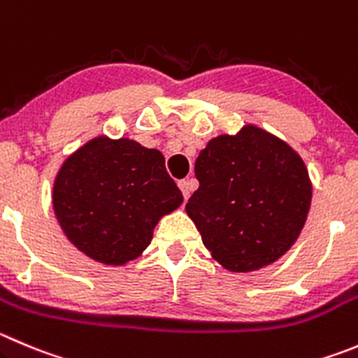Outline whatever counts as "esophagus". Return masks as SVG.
<instances>
[{
	"label": "esophagus",
	"instance_id": "obj_1",
	"mask_svg": "<svg viewBox=\"0 0 358 358\" xmlns=\"http://www.w3.org/2000/svg\"><path fill=\"white\" fill-rule=\"evenodd\" d=\"M178 187L183 194V199H189L190 196V187H189V180H178Z\"/></svg>",
	"mask_w": 358,
	"mask_h": 358
}]
</instances>
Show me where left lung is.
<instances>
[{
  "label": "left lung",
  "instance_id": "obj_1",
  "mask_svg": "<svg viewBox=\"0 0 358 358\" xmlns=\"http://www.w3.org/2000/svg\"><path fill=\"white\" fill-rule=\"evenodd\" d=\"M199 189L185 210L217 262L257 271L296 243L311 204L303 159L273 134L245 126L222 134L196 161Z\"/></svg>",
  "mask_w": 358,
  "mask_h": 358
}]
</instances>
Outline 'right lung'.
<instances>
[{
	"instance_id": "1",
	"label": "right lung",
	"mask_w": 358,
	"mask_h": 358,
	"mask_svg": "<svg viewBox=\"0 0 358 358\" xmlns=\"http://www.w3.org/2000/svg\"><path fill=\"white\" fill-rule=\"evenodd\" d=\"M52 201L80 252L122 266L150 245L159 218L176 210L183 196L161 152L127 138L99 136L66 159Z\"/></svg>"
}]
</instances>
